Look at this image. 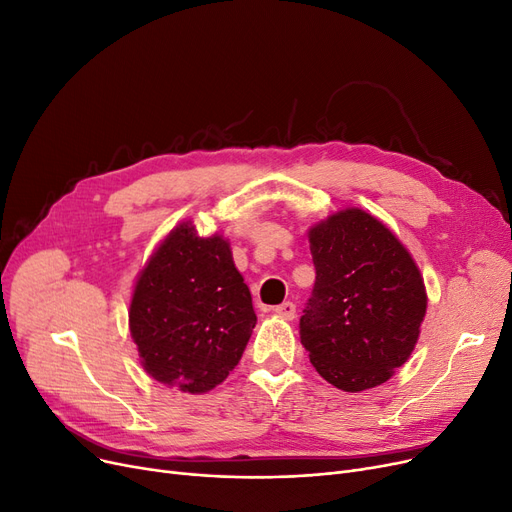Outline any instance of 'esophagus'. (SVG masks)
Wrapping results in <instances>:
<instances>
[{
  "label": "esophagus",
  "instance_id": "34e87169",
  "mask_svg": "<svg viewBox=\"0 0 512 512\" xmlns=\"http://www.w3.org/2000/svg\"><path fill=\"white\" fill-rule=\"evenodd\" d=\"M274 311H276V314H278L280 318H284V320H295V316H297V305H295L293 301H284V303H280Z\"/></svg>",
  "mask_w": 512,
  "mask_h": 512
}]
</instances>
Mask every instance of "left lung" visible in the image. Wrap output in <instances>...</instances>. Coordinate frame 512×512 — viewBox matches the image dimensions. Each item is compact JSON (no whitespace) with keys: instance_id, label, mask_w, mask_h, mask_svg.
<instances>
[{"instance_id":"left-lung-1","label":"left lung","mask_w":512,"mask_h":512,"mask_svg":"<svg viewBox=\"0 0 512 512\" xmlns=\"http://www.w3.org/2000/svg\"><path fill=\"white\" fill-rule=\"evenodd\" d=\"M316 284L299 322L322 379L343 391L389 381L406 364L427 314L418 265L397 236L362 209L309 228Z\"/></svg>"}]
</instances>
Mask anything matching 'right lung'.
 Instances as JSON below:
<instances>
[{
    "mask_svg": "<svg viewBox=\"0 0 512 512\" xmlns=\"http://www.w3.org/2000/svg\"><path fill=\"white\" fill-rule=\"evenodd\" d=\"M257 324L230 242L175 226L133 286L131 339L144 370L167 387L207 393L226 381Z\"/></svg>",
    "mask_w": 512,
    "mask_h": 512,
    "instance_id": "obj_1",
    "label": "right lung"
}]
</instances>
